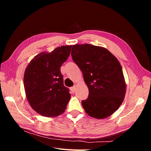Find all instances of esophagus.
I'll return each mask as SVG.
<instances>
[{
  "label": "esophagus",
  "instance_id": "esophagus-1",
  "mask_svg": "<svg viewBox=\"0 0 151 151\" xmlns=\"http://www.w3.org/2000/svg\"><path fill=\"white\" fill-rule=\"evenodd\" d=\"M70 90H71V91H72V93H74L75 91H76V86H74L72 87V88H70Z\"/></svg>",
  "mask_w": 151,
  "mask_h": 151
}]
</instances>
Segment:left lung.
<instances>
[{"label":"left lung","instance_id":"obj_1","mask_svg":"<svg viewBox=\"0 0 151 151\" xmlns=\"http://www.w3.org/2000/svg\"><path fill=\"white\" fill-rule=\"evenodd\" d=\"M71 55L89 89L88 99L82 101L86 113L97 119L111 115L122 104L126 93L119 61L106 48L90 44L73 45Z\"/></svg>","mask_w":151,"mask_h":151}]
</instances>
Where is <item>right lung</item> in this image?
<instances>
[{
  "instance_id": "obj_1",
  "label": "right lung",
  "mask_w": 151,
  "mask_h": 151,
  "mask_svg": "<svg viewBox=\"0 0 151 151\" xmlns=\"http://www.w3.org/2000/svg\"><path fill=\"white\" fill-rule=\"evenodd\" d=\"M72 45L42 52L27 66L24 86L27 100L34 110L46 117H55L65 111L71 94L63 85L60 67L70 55Z\"/></svg>"
}]
</instances>
